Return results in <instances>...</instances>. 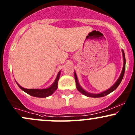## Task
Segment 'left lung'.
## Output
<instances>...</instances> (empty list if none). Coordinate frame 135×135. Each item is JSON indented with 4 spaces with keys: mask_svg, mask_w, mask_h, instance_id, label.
Segmentation results:
<instances>
[{
    "mask_svg": "<svg viewBox=\"0 0 135 135\" xmlns=\"http://www.w3.org/2000/svg\"><path fill=\"white\" fill-rule=\"evenodd\" d=\"M122 55H123V60H124V65H123V68H122V70L121 72V74H120V76H119V79H117L116 83L114 84V85L111 87L110 88L107 89V90L103 91V92L100 93L98 94H93V93H88L87 91H86L84 89H83V88H81V86H80L79 83L78 82V79H77V77L76 75V73L75 72H74V76H75V83H76V87L77 90H78L79 92L81 93L82 94H83L84 95L86 96V97H93V98H100V97H105V96L107 95L110 93H112V91H114L115 89L119 86V85L120 84V83H121L122 78H123L124 75V72H125V67H126V59H125V55H124V51L122 50Z\"/></svg>",
    "mask_w": 135,
    "mask_h": 135,
    "instance_id": "8db88e82",
    "label": "left lung"
}]
</instances>
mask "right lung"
<instances>
[{
    "instance_id": "add662e5",
    "label": "right lung",
    "mask_w": 135,
    "mask_h": 135,
    "mask_svg": "<svg viewBox=\"0 0 135 135\" xmlns=\"http://www.w3.org/2000/svg\"><path fill=\"white\" fill-rule=\"evenodd\" d=\"M60 71L58 72L56 78L53 84H52L50 87L46 88V89H26V88H24L21 87V86H20V85L17 83V82L16 83L18 85V86H19L20 89H22L23 91H25V92L27 93V94L32 96V97L38 98H46L51 95V94L57 89V88H58V83L59 79H60Z\"/></svg>"
}]
</instances>
